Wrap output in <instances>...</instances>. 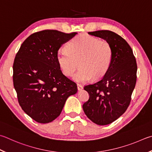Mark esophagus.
<instances>
[{"label": "esophagus", "instance_id": "34e87169", "mask_svg": "<svg viewBox=\"0 0 152 152\" xmlns=\"http://www.w3.org/2000/svg\"><path fill=\"white\" fill-rule=\"evenodd\" d=\"M77 88H78V90H82L83 89V86L80 84H77Z\"/></svg>", "mask_w": 152, "mask_h": 152}]
</instances>
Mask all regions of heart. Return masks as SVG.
<instances>
[{"label": "heart", "instance_id": "1", "mask_svg": "<svg viewBox=\"0 0 152 152\" xmlns=\"http://www.w3.org/2000/svg\"><path fill=\"white\" fill-rule=\"evenodd\" d=\"M112 51L105 40L87 34H80L70 41L67 49L58 50V64L63 74L72 76L80 63V69L74 76L77 82L84 83L93 77L99 79L104 76L111 64Z\"/></svg>", "mask_w": 152, "mask_h": 152}]
</instances>
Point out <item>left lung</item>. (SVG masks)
<instances>
[{"label":"left lung","mask_w":152,"mask_h":152,"mask_svg":"<svg viewBox=\"0 0 152 152\" xmlns=\"http://www.w3.org/2000/svg\"><path fill=\"white\" fill-rule=\"evenodd\" d=\"M110 44L112 58L110 67L101 80L84 86L90 95L82 107L89 119L98 125L114 122L129 106L136 83L137 64L128 42L110 30L88 32Z\"/></svg>","instance_id":"left-lung-1"}]
</instances>
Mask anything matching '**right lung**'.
I'll return each mask as SVG.
<instances>
[{"mask_svg": "<svg viewBox=\"0 0 152 152\" xmlns=\"http://www.w3.org/2000/svg\"><path fill=\"white\" fill-rule=\"evenodd\" d=\"M77 34L55 30L35 32L22 44L13 64V83L19 104L36 122L58 117L67 98L77 92L75 82L62 74L56 54Z\"/></svg>", "mask_w": 152, "mask_h": 152, "instance_id": "right-lung-1", "label": "right lung"}]
</instances>
